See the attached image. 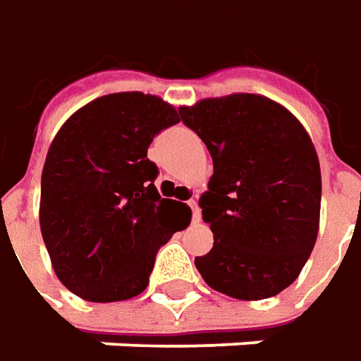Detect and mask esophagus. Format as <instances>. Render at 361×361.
Instances as JSON below:
<instances>
[{
	"label": "esophagus",
	"instance_id": "obj_1",
	"mask_svg": "<svg viewBox=\"0 0 361 361\" xmlns=\"http://www.w3.org/2000/svg\"><path fill=\"white\" fill-rule=\"evenodd\" d=\"M188 205L192 207L193 221H200V218H202V216H200V207H197V200H195V197H192V200L188 202Z\"/></svg>",
	"mask_w": 361,
	"mask_h": 361
}]
</instances>
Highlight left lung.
I'll list each match as a JSON object with an SVG mask.
<instances>
[{
    "mask_svg": "<svg viewBox=\"0 0 361 361\" xmlns=\"http://www.w3.org/2000/svg\"><path fill=\"white\" fill-rule=\"evenodd\" d=\"M180 116L214 159L200 197L214 247L195 257L197 271L235 300L280 293L300 276L319 228L322 173L307 131L257 94L207 97Z\"/></svg>",
    "mask_w": 361,
    "mask_h": 361,
    "instance_id": "obj_1",
    "label": "left lung"
}]
</instances>
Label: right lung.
Returning <instances> with one entry per match:
<instances>
[{
  "label": "right lung",
  "mask_w": 361,
  "mask_h": 361,
  "mask_svg": "<svg viewBox=\"0 0 361 361\" xmlns=\"http://www.w3.org/2000/svg\"><path fill=\"white\" fill-rule=\"evenodd\" d=\"M178 121L161 97L121 92L90 102L59 128L42 171L39 226L69 292L107 304L147 288L180 209L157 193L147 147Z\"/></svg>",
  "instance_id": "right-lung-1"
}]
</instances>
